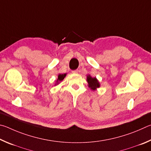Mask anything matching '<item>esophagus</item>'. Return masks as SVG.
Segmentation results:
<instances>
[{
	"label": "esophagus",
	"instance_id": "34e87169",
	"mask_svg": "<svg viewBox=\"0 0 151 151\" xmlns=\"http://www.w3.org/2000/svg\"><path fill=\"white\" fill-rule=\"evenodd\" d=\"M71 72H72L73 73H78V72H79V70H73V71H71Z\"/></svg>",
	"mask_w": 151,
	"mask_h": 151
}]
</instances>
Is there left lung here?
<instances>
[{
	"instance_id": "obj_1",
	"label": "left lung",
	"mask_w": 151,
	"mask_h": 151,
	"mask_svg": "<svg viewBox=\"0 0 151 151\" xmlns=\"http://www.w3.org/2000/svg\"><path fill=\"white\" fill-rule=\"evenodd\" d=\"M87 81L88 83V87L92 90H96L100 87V84L96 78H92L90 75L87 76Z\"/></svg>"
}]
</instances>
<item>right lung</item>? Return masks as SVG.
Here are the masks:
<instances>
[{
  "label": "right lung",
  "mask_w": 151,
  "mask_h": 151,
  "mask_svg": "<svg viewBox=\"0 0 151 151\" xmlns=\"http://www.w3.org/2000/svg\"><path fill=\"white\" fill-rule=\"evenodd\" d=\"M66 76V73H64V74H59L58 76V79L56 80V83L55 84V85H57V84L59 83L60 81H62L63 79H64V78Z\"/></svg>",
  "instance_id": "add662e5"
}]
</instances>
